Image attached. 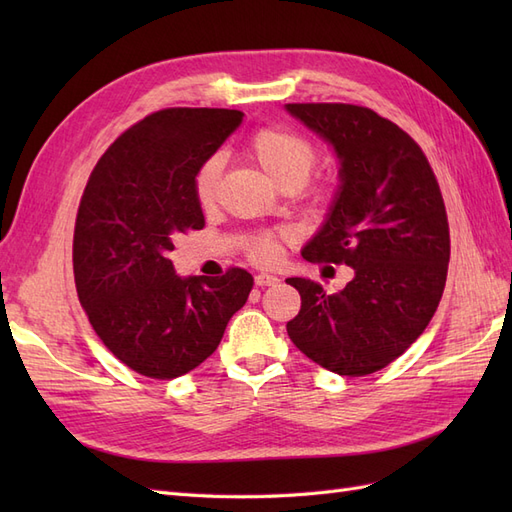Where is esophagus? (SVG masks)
Wrapping results in <instances>:
<instances>
[{"instance_id":"obj_1","label":"esophagus","mask_w":512,"mask_h":512,"mask_svg":"<svg viewBox=\"0 0 512 512\" xmlns=\"http://www.w3.org/2000/svg\"><path fill=\"white\" fill-rule=\"evenodd\" d=\"M277 282H280V277L273 275V273H258V275L254 277V284H256V286H260V288H265V286H275Z\"/></svg>"}]
</instances>
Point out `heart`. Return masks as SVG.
Returning a JSON list of instances; mask_svg holds the SVG:
<instances>
[{"mask_svg":"<svg viewBox=\"0 0 512 512\" xmlns=\"http://www.w3.org/2000/svg\"><path fill=\"white\" fill-rule=\"evenodd\" d=\"M247 156L258 164L275 185L297 183L303 185L312 173L316 164V149L314 145L303 138L301 134L286 130V128H262L258 130L250 143H247ZM218 183H220V160L211 158L198 168L194 179V194L198 205L203 209L213 207L218 198ZM250 252L256 260L269 262L275 258L277 239L273 235H260L252 241Z\"/></svg>","mask_w":512,"mask_h":512,"instance_id":"heart-1","label":"heart"}]
</instances>
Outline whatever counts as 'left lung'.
<instances>
[{
  "instance_id": "8db88e82",
  "label": "left lung",
  "mask_w": 512,
  "mask_h": 512,
  "mask_svg": "<svg viewBox=\"0 0 512 512\" xmlns=\"http://www.w3.org/2000/svg\"><path fill=\"white\" fill-rule=\"evenodd\" d=\"M284 108L329 143L339 162L331 207L301 256L354 271L335 294L305 277L286 280L301 294L286 331L324 369L374 374L416 342L442 299L451 237L436 175L421 147L371 108Z\"/></svg>"
}]
</instances>
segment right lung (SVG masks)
Returning a JSON list of instances; mask_svg holds the SVG:
<instances>
[{
    "instance_id": "right-lung-1",
    "label": "right lung",
    "mask_w": 512,
    "mask_h": 512,
    "mask_svg": "<svg viewBox=\"0 0 512 512\" xmlns=\"http://www.w3.org/2000/svg\"><path fill=\"white\" fill-rule=\"evenodd\" d=\"M243 121L228 108H166L134 123L91 173L74 228V282L91 327L147 378L188 374L220 346L254 277L175 273V237L205 215L194 179Z\"/></svg>"
}]
</instances>
